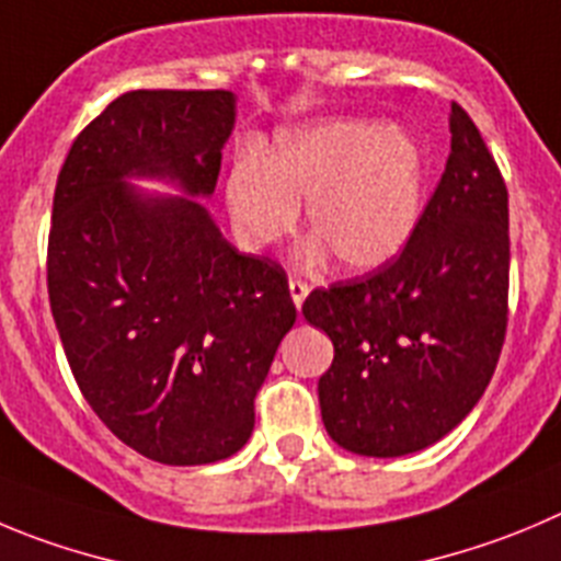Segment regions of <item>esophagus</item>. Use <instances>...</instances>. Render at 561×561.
Here are the masks:
<instances>
[{"mask_svg":"<svg viewBox=\"0 0 561 561\" xmlns=\"http://www.w3.org/2000/svg\"><path fill=\"white\" fill-rule=\"evenodd\" d=\"M307 293H310V285H307L305 279H296V276H293V279H290V296H293V305L301 307V301H305V298H307Z\"/></svg>","mask_w":561,"mask_h":561,"instance_id":"1","label":"esophagus"}]
</instances>
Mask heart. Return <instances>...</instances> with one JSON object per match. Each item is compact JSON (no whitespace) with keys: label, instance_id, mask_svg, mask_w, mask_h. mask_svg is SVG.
I'll use <instances>...</instances> for the list:
<instances>
[{"label":"heart","instance_id":"b5f03b06","mask_svg":"<svg viewBox=\"0 0 561 561\" xmlns=\"http://www.w3.org/2000/svg\"><path fill=\"white\" fill-rule=\"evenodd\" d=\"M305 202L307 227L343 268H379L421 218V149L396 127L318 124L282 135L263 162H238L227 180L229 218L249 249L290 232Z\"/></svg>","mask_w":561,"mask_h":561}]
</instances>
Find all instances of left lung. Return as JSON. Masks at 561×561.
<instances>
[{
	"label": "left lung",
	"mask_w": 561,
	"mask_h": 561,
	"mask_svg": "<svg viewBox=\"0 0 561 561\" xmlns=\"http://www.w3.org/2000/svg\"><path fill=\"white\" fill-rule=\"evenodd\" d=\"M332 337L318 379L329 437L363 457L432 446L479 404L510 321V193L451 102V154L399 256L301 307Z\"/></svg>",
	"instance_id": "left-lung-1"
}]
</instances>
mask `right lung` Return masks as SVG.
I'll list each match as a JSON object with an SVG mask.
<instances>
[{
	"label": "right lung",
	"instance_id": "1",
	"mask_svg": "<svg viewBox=\"0 0 561 561\" xmlns=\"http://www.w3.org/2000/svg\"><path fill=\"white\" fill-rule=\"evenodd\" d=\"M234 127L229 91H129L77 135L51 204L46 282L71 374L115 437L162 465L245 446L254 396L296 323L287 274L240 254L187 197L209 196Z\"/></svg>",
	"mask_w": 561,
	"mask_h": 561
}]
</instances>
